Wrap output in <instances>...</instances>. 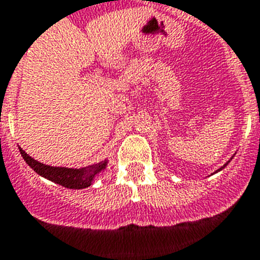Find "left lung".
<instances>
[{
    "instance_id": "8db88e82",
    "label": "left lung",
    "mask_w": 260,
    "mask_h": 260,
    "mask_svg": "<svg viewBox=\"0 0 260 260\" xmlns=\"http://www.w3.org/2000/svg\"><path fill=\"white\" fill-rule=\"evenodd\" d=\"M230 161H231V160H229V161H227V163H225V164H224V166H223V167H221V168H219V170H218V171H220V170H223V168H224V167H225V166H227V164H229V163H230Z\"/></svg>"
}]
</instances>
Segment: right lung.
I'll list each match as a JSON object with an SVG mask.
<instances>
[{"instance_id":"1","label":"right lung","mask_w":260,"mask_h":260,"mask_svg":"<svg viewBox=\"0 0 260 260\" xmlns=\"http://www.w3.org/2000/svg\"><path fill=\"white\" fill-rule=\"evenodd\" d=\"M21 156L24 157L26 164L30 167L31 170H35L40 176L48 179V180L62 185L65 188L72 189H82L89 187L93 181L94 176L99 172L104 170L107 167L108 160L100 161L97 164L84 167V168H65V167H50L40 163L37 160L27 155L24 149L20 148Z\"/></svg>"}]
</instances>
